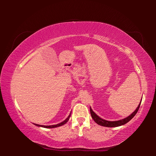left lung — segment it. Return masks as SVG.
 I'll list each match as a JSON object with an SVG mask.
<instances>
[{"instance_id":"left-lung-1","label":"left lung","mask_w":156,"mask_h":156,"mask_svg":"<svg viewBox=\"0 0 156 156\" xmlns=\"http://www.w3.org/2000/svg\"><path fill=\"white\" fill-rule=\"evenodd\" d=\"M142 100L140 102L138 107L136 108V109L134 111V112L131 113V115H129L127 117L124 118V119H121L119 120H116V121H109V120H104L99 117L96 113H94V112L92 110L91 108L90 107V113H91V115L93 120L96 122L98 125H99L100 126H106V127H116V126H120L125 125V124L127 123L129 121H130L132 118H133L134 116L136 115V114L138 112V111L140 108V106Z\"/></svg>"}]
</instances>
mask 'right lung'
<instances>
[{
	"label": "right lung",
	"mask_w": 156,
	"mask_h": 156,
	"mask_svg": "<svg viewBox=\"0 0 156 156\" xmlns=\"http://www.w3.org/2000/svg\"><path fill=\"white\" fill-rule=\"evenodd\" d=\"M71 113H72V112H71ZM71 113H69V115L68 117H67V118H66V119H65L64 121H62V122H60V123L57 124V125H49V126H46V125H38V124H34V125H36V126H40V127L48 128V129L58 127V126H62V125H64L65 124H66V123H67V122H68V120H69V118H70V116H71Z\"/></svg>",
	"instance_id": "right-lung-1"
}]
</instances>
